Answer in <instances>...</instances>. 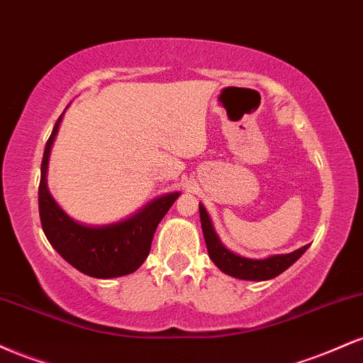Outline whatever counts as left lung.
I'll list each match as a JSON object with an SVG mask.
<instances>
[{
	"label": "left lung",
	"mask_w": 363,
	"mask_h": 363,
	"mask_svg": "<svg viewBox=\"0 0 363 363\" xmlns=\"http://www.w3.org/2000/svg\"><path fill=\"white\" fill-rule=\"evenodd\" d=\"M199 218H201L203 235H205L206 249L211 261H213L223 273L230 274V277L234 278H240V280H272V278L278 277V274L285 272L286 268H290V266L307 251V247H309V245H303V247L297 249V251L290 254H278V256L266 257V259H249V257L237 256V254L230 252L222 242H220L218 235H216L213 230L210 216H208L203 205H199Z\"/></svg>",
	"instance_id": "1"
}]
</instances>
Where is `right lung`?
<instances>
[{"mask_svg":"<svg viewBox=\"0 0 363 363\" xmlns=\"http://www.w3.org/2000/svg\"><path fill=\"white\" fill-rule=\"evenodd\" d=\"M60 123L61 118L54 124L40 164L39 215L45 237L62 259L89 277L118 278L136 272L147 259L157 225L174 205L179 193L160 196L140 213L119 223L86 227L74 222L57 206L45 182L49 152Z\"/></svg>","mask_w":363,"mask_h":363,"instance_id":"1","label":"right lung"}]
</instances>
